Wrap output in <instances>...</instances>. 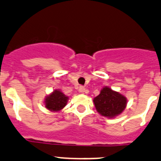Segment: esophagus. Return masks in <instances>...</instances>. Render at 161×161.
Listing matches in <instances>:
<instances>
[{"label": "esophagus", "instance_id": "obj_1", "mask_svg": "<svg viewBox=\"0 0 161 161\" xmlns=\"http://www.w3.org/2000/svg\"><path fill=\"white\" fill-rule=\"evenodd\" d=\"M79 92H80V93H84V92H86V88H85V87H83V86H80V87H79Z\"/></svg>", "mask_w": 161, "mask_h": 161}]
</instances>
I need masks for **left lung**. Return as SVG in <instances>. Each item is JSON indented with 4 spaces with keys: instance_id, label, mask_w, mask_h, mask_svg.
I'll use <instances>...</instances> for the list:
<instances>
[{
    "instance_id": "left-lung-1",
    "label": "left lung",
    "mask_w": 161,
    "mask_h": 161,
    "mask_svg": "<svg viewBox=\"0 0 161 161\" xmlns=\"http://www.w3.org/2000/svg\"><path fill=\"white\" fill-rule=\"evenodd\" d=\"M93 103L96 110L101 116L115 118L125 111L128 100L125 96L119 92L104 86L101 89L100 94L93 99Z\"/></svg>"
}]
</instances>
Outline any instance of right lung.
Masks as SVG:
<instances>
[{"instance_id": "add662e5", "label": "right lung", "mask_w": 161, "mask_h": 161, "mask_svg": "<svg viewBox=\"0 0 161 161\" xmlns=\"http://www.w3.org/2000/svg\"><path fill=\"white\" fill-rule=\"evenodd\" d=\"M69 97L61 90H54L46 96L43 100L45 108L52 112H59L67 105Z\"/></svg>"}]
</instances>
